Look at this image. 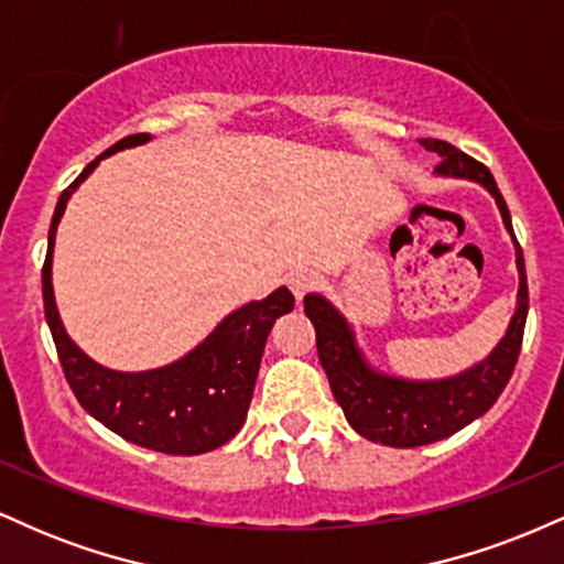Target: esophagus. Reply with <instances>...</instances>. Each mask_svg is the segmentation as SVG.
<instances>
[{
  "instance_id": "34e87169",
  "label": "esophagus",
  "mask_w": 564,
  "mask_h": 564,
  "mask_svg": "<svg viewBox=\"0 0 564 564\" xmlns=\"http://www.w3.org/2000/svg\"><path fill=\"white\" fill-rule=\"evenodd\" d=\"M315 281H318V275H315L310 268H296V270H291L289 278H286L291 294H294L296 300H302V296L307 294V291L315 286Z\"/></svg>"
}]
</instances>
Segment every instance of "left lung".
<instances>
[{"label": "left lung", "mask_w": 564, "mask_h": 564, "mask_svg": "<svg viewBox=\"0 0 564 564\" xmlns=\"http://www.w3.org/2000/svg\"><path fill=\"white\" fill-rule=\"evenodd\" d=\"M419 142L443 159L435 166V177L477 183L496 200L503 228L514 243L520 286H517L514 315L509 318L507 334L498 339V345L475 366L440 379H408L400 373L381 371L368 360L355 326L332 300H326L318 291L304 296V313L315 326L318 358L326 368L336 403L341 405L349 426L360 437L390 445V448H416V445L437 443L480 419L496 403L514 371L528 318L525 260L511 230L507 200L498 191L494 174L485 170L480 161L453 148L451 142L432 138H422Z\"/></svg>", "instance_id": "8db88e82"}]
</instances>
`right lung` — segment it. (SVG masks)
Here are the masks:
<instances>
[{"label": "right lung", "mask_w": 564, "mask_h": 564, "mask_svg": "<svg viewBox=\"0 0 564 564\" xmlns=\"http://www.w3.org/2000/svg\"><path fill=\"white\" fill-rule=\"evenodd\" d=\"M151 140V134H129L119 140L63 191L50 225L47 260L42 270L44 318L53 332L70 390L89 416L142 448L170 456H198L219 448L241 432L270 328L281 315L294 310L291 291L278 286L264 300L241 304L183 358L145 371H116L89 358L68 336L55 304V236L70 196L102 159Z\"/></svg>", "instance_id": "right-lung-1"}]
</instances>
